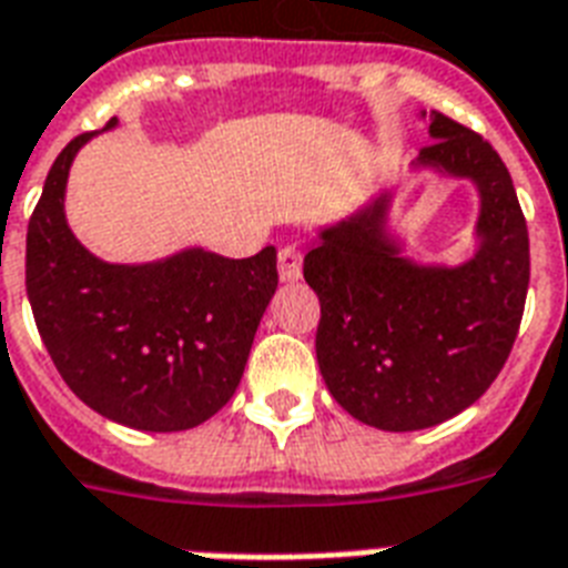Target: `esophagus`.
Returning a JSON list of instances; mask_svg holds the SVG:
<instances>
[{"mask_svg": "<svg viewBox=\"0 0 568 568\" xmlns=\"http://www.w3.org/2000/svg\"><path fill=\"white\" fill-rule=\"evenodd\" d=\"M276 271H280V280L283 283H294V280H301L303 274V253L294 244H285L276 253Z\"/></svg>", "mask_w": 568, "mask_h": 568, "instance_id": "34e87169", "label": "esophagus"}]
</instances>
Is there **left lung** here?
Listing matches in <instances>:
<instances>
[{
	"label": "left lung",
	"instance_id": "1",
	"mask_svg": "<svg viewBox=\"0 0 568 568\" xmlns=\"http://www.w3.org/2000/svg\"><path fill=\"white\" fill-rule=\"evenodd\" d=\"M430 138L415 168L471 180L480 194L475 256L457 267L406 258L383 191L321 230L303 258L321 301V377L342 409L377 430H424L475 404L507 363L528 297V223L501 155L439 111Z\"/></svg>",
	"mask_w": 568,
	"mask_h": 568
}]
</instances>
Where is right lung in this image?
<instances>
[{
  "label": "right lung",
  "instance_id": "add662e5",
  "mask_svg": "<svg viewBox=\"0 0 568 568\" xmlns=\"http://www.w3.org/2000/svg\"><path fill=\"white\" fill-rule=\"evenodd\" d=\"M91 138L61 150L29 221L34 324L58 374L91 409L135 430H189L239 388L280 280L276 250L226 258L189 247L144 265L97 258L64 214L70 164Z\"/></svg>",
  "mask_w": 568,
  "mask_h": 568
}]
</instances>
